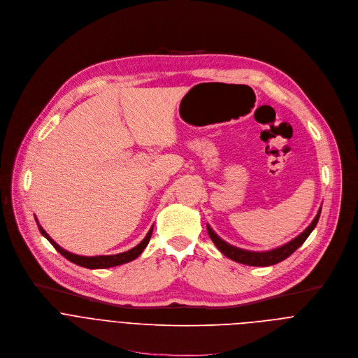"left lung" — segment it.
Listing matches in <instances>:
<instances>
[{"label": "left lung", "instance_id": "1", "mask_svg": "<svg viewBox=\"0 0 358 358\" xmlns=\"http://www.w3.org/2000/svg\"><path fill=\"white\" fill-rule=\"evenodd\" d=\"M319 217H320V210L317 213V216L315 217V220L312 222V224L301 236H298L288 244H285V245L271 250V251H265V252L247 251V250L233 247V245L227 244L226 241H223L222 238H219V236L210 229V226H207V233H208L211 241L214 243V245H216L230 259L244 264V265H251V266H269V265H275L283 259H287L289 255H292L306 241L309 234L313 231V229L316 227V224L319 222Z\"/></svg>", "mask_w": 358, "mask_h": 358}]
</instances>
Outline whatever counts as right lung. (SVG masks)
<instances>
[{
  "instance_id": "add662e5",
  "label": "right lung",
  "mask_w": 358,
  "mask_h": 358,
  "mask_svg": "<svg viewBox=\"0 0 358 358\" xmlns=\"http://www.w3.org/2000/svg\"><path fill=\"white\" fill-rule=\"evenodd\" d=\"M38 223V220H36ZM38 227H39V231L41 234L56 248V251H59L66 259H69L70 262H73L76 265H80V266H85V268H90V269H104V268H111V266H117V265H121V264H127L132 259H135L138 255H141V252L145 250V247L148 245L150 240H151V236H152V229L148 231L147 237L142 240L136 247H134L132 250L129 251H125V252H121V254H115V255H99V257H82V255H76V254H71V252H67L66 250L60 248L49 236L48 233L41 227V224L38 223Z\"/></svg>"
}]
</instances>
